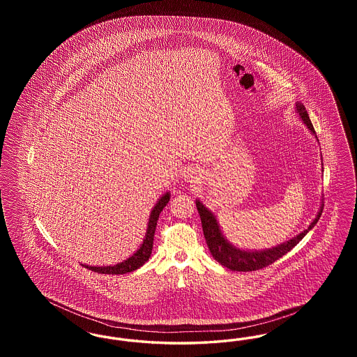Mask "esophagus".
Masks as SVG:
<instances>
[{"label": "esophagus", "mask_w": 357, "mask_h": 357, "mask_svg": "<svg viewBox=\"0 0 357 357\" xmlns=\"http://www.w3.org/2000/svg\"><path fill=\"white\" fill-rule=\"evenodd\" d=\"M183 178L185 181L188 183H197L199 179H201V171L198 167H194V166H188L183 171Z\"/></svg>", "instance_id": "34e87169"}]
</instances>
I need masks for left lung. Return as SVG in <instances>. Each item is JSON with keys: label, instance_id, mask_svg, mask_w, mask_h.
Returning <instances> with one entry per match:
<instances>
[{"label": "left lung", "instance_id": "obj_1", "mask_svg": "<svg viewBox=\"0 0 357 357\" xmlns=\"http://www.w3.org/2000/svg\"><path fill=\"white\" fill-rule=\"evenodd\" d=\"M296 109H297L300 118L305 123L306 127L313 134H316L313 124L306 112L305 107L301 102H297ZM195 204H197L198 213L201 215L204 238H206V243L208 246L210 253L215 261H218L221 264L222 266H225L230 271H234V272H253V271L264 269V268L272 265L274 261H277L282 255H287L303 238L305 237L306 233L320 220L324 208V204H321V208H320L317 217L314 218V221L312 222L309 225V227L305 229L303 233H300L298 236L289 239L287 242H284L273 249H266V250H261V252H248V250H241L236 246L230 245L227 242V239H225L223 237L220 225L215 220V217L213 215V213L208 211V208L204 207L199 201H197Z\"/></svg>", "mask_w": 357, "mask_h": 357}]
</instances>
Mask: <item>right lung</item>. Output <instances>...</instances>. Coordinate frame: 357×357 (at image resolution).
Masks as SVG:
<instances>
[{
  "mask_svg": "<svg viewBox=\"0 0 357 357\" xmlns=\"http://www.w3.org/2000/svg\"><path fill=\"white\" fill-rule=\"evenodd\" d=\"M169 201H170V192H166L158 201V204H155V207H153V211H151V215H150L149 226H147V234H146V238L143 239L142 246L139 248V250L136 252L135 255L130 257L128 259L120 262L118 265H114V266H102V268H99V266H88V265H83V266L86 268V269H89V271H92V272L102 273V274H126V273L136 271L137 268L144 265L149 261L151 252H153V234H155L156 222H158V218H159V214L162 213L165 206L169 204Z\"/></svg>",
  "mask_w": 357,
  "mask_h": 357,
  "instance_id": "1",
  "label": "right lung"
}]
</instances>
